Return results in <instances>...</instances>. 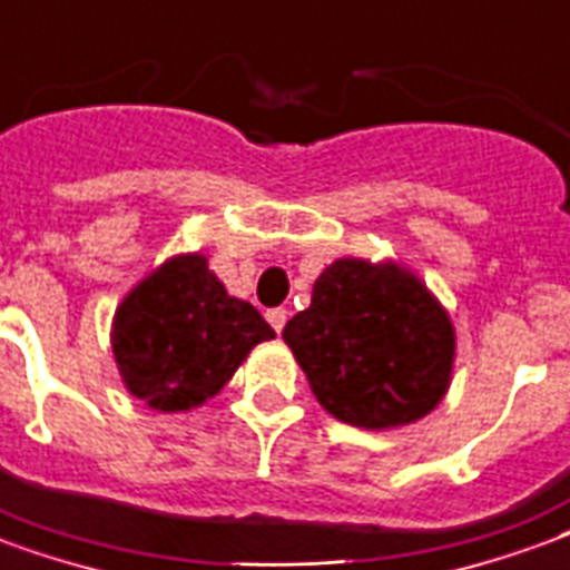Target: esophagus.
<instances>
[{
    "instance_id": "obj_1",
    "label": "esophagus",
    "mask_w": 570,
    "mask_h": 570,
    "mask_svg": "<svg viewBox=\"0 0 570 570\" xmlns=\"http://www.w3.org/2000/svg\"><path fill=\"white\" fill-rule=\"evenodd\" d=\"M267 321H269V327L276 333H282V327H285V321H288V312L285 309H269L267 312Z\"/></svg>"
}]
</instances>
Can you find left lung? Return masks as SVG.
I'll list each match as a JSON object with an SVG mask.
<instances>
[{
	"label": "left lung",
	"mask_w": 570,
	"mask_h": 570,
	"mask_svg": "<svg viewBox=\"0 0 570 570\" xmlns=\"http://www.w3.org/2000/svg\"><path fill=\"white\" fill-rule=\"evenodd\" d=\"M282 340L324 412L361 430L421 421L451 387V315L396 261H333L312 285L309 309L285 324Z\"/></svg>",
	"instance_id": "1"
}]
</instances>
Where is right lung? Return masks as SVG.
<instances>
[{"mask_svg": "<svg viewBox=\"0 0 570 570\" xmlns=\"http://www.w3.org/2000/svg\"><path fill=\"white\" fill-rule=\"evenodd\" d=\"M273 336L252 303L230 297L200 252L149 269L110 324L126 391L165 414L213 400L249 351Z\"/></svg>", "mask_w": 570, "mask_h": 570, "instance_id": "add662e5", "label": "right lung"}]
</instances>
